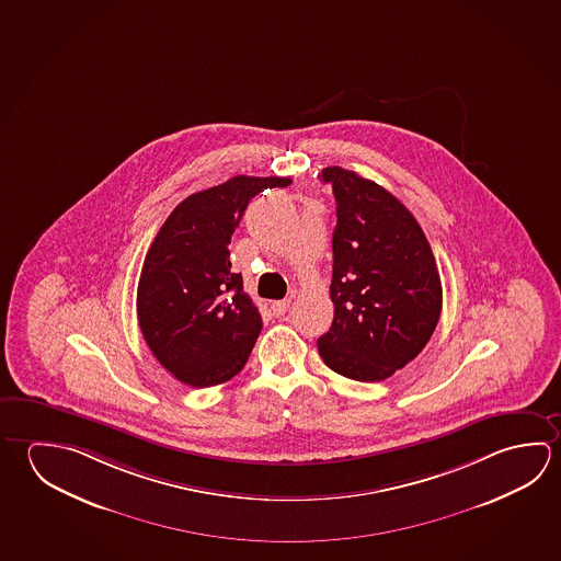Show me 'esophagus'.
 Returning a JSON list of instances; mask_svg holds the SVG:
<instances>
[{
    "mask_svg": "<svg viewBox=\"0 0 561 561\" xmlns=\"http://www.w3.org/2000/svg\"><path fill=\"white\" fill-rule=\"evenodd\" d=\"M289 305H291V299H279V301H272L270 309H272V313L276 314V317H282V314L287 313Z\"/></svg>",
    "mask_w": 561,
    "mask_h": 561,
    "instance_id": "obj_1",
    "label": "esophagus"
}]
</instances>
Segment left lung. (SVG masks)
Returning <instances> with one entry per match:
<instances>
[{"label": "left lung", "mask_w": 561, "mask_h": 561, "mask_svg": "<svg viewBox=\"0 0 561 561\" xmlns=\"http://www.w3.org/2000/svg\"><path fill=\"white\" fill-rule=\"evenodd\" d=\"M336 201L331 329L324 364L358 382L390 378L422 353L442 314L432 247L392 193L343 168L321 173Z\"/></svg>", "instance_id": "obj_1"}]
</instances>
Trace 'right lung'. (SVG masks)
<instances>
[{
  "label": "right lung",
  "instance_id": "1",
  "mask_svg": "<svg viewBox=\"0 0 561 561\" xmlns=\"http://www.w3.org/2000/svg\"><path fill=\"white\" fill-rule=\"evenodd\" d=\"M291 179H228L179 203L151 242L138 284L141 334L178 380L208 388L237 376L262 317L232 272L230 238L248 203Z\"/></svg>",
  "mask_w": 561,
  "mask_h": 561
}]
</instances>
